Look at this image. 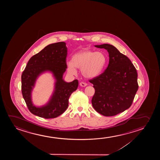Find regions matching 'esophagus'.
<instances>
[{
    "instance_id": "obj_1",
    "label": "esophagus",
    "mask_w": 160,
    "mask_h": 160,
    "mask_svg": "<svg viewBox=\"0 0 160 160\" xmlns=\"http://www.w3.org/2000/svg\"><path fill=\"white\" fill-rule=\"evenodd\" d=\"M87 83H86V82H81L80 83V85L82 86V87H85L87 86Z\"/></svg>"
}]
</instances>
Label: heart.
Returning <instances> with one entry per match:
<instances>
[{
	"label": "heart",
	"instance_id": "obj_1",
	"mask_svg": "<svg viewBox=\"0 0 160 160\" xmlns=\"http://www.w3.org/2000/svg\"><path fill=\"white\" fill-rule=\"evenodd\" d=\"M107 63V57L102 52H95L83 49L73 55L72 61L67 62L68 70L75 74L77 68H81L83 77L92 78L98 76L102 72Z\"/></svg>",
	"mask_w": 160,
	"mask_h": 160
}]
</instances>
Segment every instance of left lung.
<instances>
[{
  "label": "left lung",
  "mask_w": 160,
  "mask_h": 160,
  "mask_svg": "<svg viewBox=\"0 0 160 160\" xmlns=\"http://www.w3.org/2000/svg\"><path fill=\"white\" fill-rule=\"evenodd\" d=\"M94 46L108 51L109 62L104 72L89 80L95 89L92 106L104 116H115L133 103L138 89L137 70L131 60L112 45Z\"/></svg>",
  "instance_id": "obj_1"
}]
</instances>
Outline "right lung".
Here are the masks:
<instances>
[{
  "label": "right lung",
  "mask_w": 160,
  "mask_h": 160,
  "mask_svg": "<svg viewBox=\"0 0 160 160\" xmlns=\"http://www.w3.org/2000/svg\"><path fill=\"white\" fill-rule=\"evenodd\" d=\"M67 48L64 42H58L46 46L31 57L21 75L23 97L29 110L36 116L45 118H57L68 107L69 98L76 91L79 82L74 80L66 82L62 78L67 68L66 58ZM45 71H50L57 80L54 93L49 102L42 108L33 105L31 92L37 77Z\"/></svg>",
  "instance_id": "obj_1"
}]
</instances>
